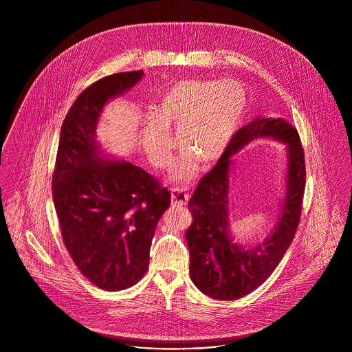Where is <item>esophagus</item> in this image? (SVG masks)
Here are the masks:
<instances>
[{"label":"esophagus","instance_id":"esophagus-1","mask_svg":"<svg viewBox=\"0 0 352 352\" xmlns=\"http://www.w3.org/2000/svg\"><path fill=\"white\" fill-rule=\"evenodd\" d=\"M170 195H172V205L175 206H186L188 202V194H186L180 188H172Z\"/></svg>","mask_w":352,"mask_h":352}]
</instances>
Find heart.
I'll return each instance as SVG.
<instances>
[{
    "label": "heart",
    "mask_w": 352,
    "mask_h": 352,
    "mask_svg": "<svg viewBox=\"0 0 352 352\" xmlns=\"http://www.w3.org/2000/svg\"><path fill=\"white\" fill-rule=\"evenodd\" d=\"M247 101L244 86L234 79L179 80L161 96L154 115L143 120V148L153 164L166 166L175 146L169 128H176L183 151L172 180L188 182L198 161L213 164L224 155L241 124Z\"/></svg>",
    "instance_id": "obj_1"
}]
</instances>
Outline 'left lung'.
Returning <instances> with one entry per match:
<instances>
[{
    "instance_id": "obj_1",
    "label": "left lung",
    "mask_w": 352,
    "mask_h": 352,
    "mask_svg": "<svg viewBox=\"0 0 352 352\" xmlns=\"http://www.w3.org/2000/svg\"><path fill=\"white\" fill-rule=\"evenodd\" d=\"M256 138H272L287 147L285 198L275 228L262 242L239 245L230 231L229 187L232 157ZM306 169L296 128L281 118H256L239 129L216 166L199 182L188 209L192 224L186 232L190 276L205 295L234 300L252 292L276 269L288 250L302 212Z\"/></svg>"
}]
</instances>
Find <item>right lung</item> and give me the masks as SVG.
<instances>
[{
  "label": "right lung",
  "instance_id": "right-lung-1",
  "mask_svg": "<svg viewBox=\"0 0 352 352\" xmlns=\"http://www.w3.org/2000/svg\"><path fill=\"white\" fill-rule=\"evenodd\" d=\"M143 71L107 76L87 87L64 118L53 173V202L65 247L82 274L105 291L136 284L148 267L158 220L170 205L144 169L112 160L97 140L108 102Z\"/></svg>",
  "mask_w": 352,
  "mask_h": 352
}]
</instances>
